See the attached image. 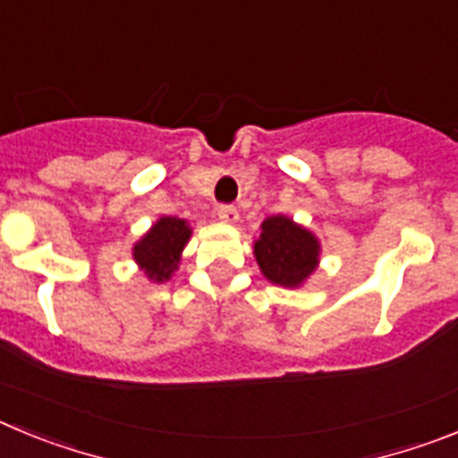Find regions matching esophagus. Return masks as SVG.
Instances as JSON below:
<instances>
[{
    "instance_id": "esophagus-1",
    "label": "esophagus",
    "mask_w": 458,
    "mask_h": 458,
    "mask_svg": "<svg viewBox=\"0 0 458 458\" xmlns=\"http://www.w3.org/2000/svg\"><path fill=\"white\" fill-rule=\"evenodd\" d=\"M217 217H220L222 222H226V225H236L238 222V208L232 204H222L220 208H217Z\"/></svg>"
}]
</instances>
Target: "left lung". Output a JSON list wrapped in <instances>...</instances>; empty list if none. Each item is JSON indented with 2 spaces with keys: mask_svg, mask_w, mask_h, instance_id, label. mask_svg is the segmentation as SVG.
<instances>
[{
  "mask_svg": "<svg viewBox=\"0 0 458 458\" xmlns=\"http://www.w3.org/2000/svg\"><path fill=\"white\" fill-rule=\"evenodd\" d=\"M318 254V238L286 216L264 220L261 236L254 241V259L264 277L286 289L301 286L317 270Z\"/></svg>",
  "mask_w": 458,
  "mask_h": 458,
  "instance_id": "8db88e82",
  "label": "left lung"
}]
</instances>
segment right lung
Masks as SVG:
<instances>
[{"label": "right lung", "mask_w": 458, "mask_h": 458, "mask_svg": "<svg viewBox=\"0 0 458 458\" xmlns=\"http://www.w3.org/2000/svg\"><path fill=\"white\" fill-rule=\"evenodd\" d=\"M190 225L181 217L165 216L148 229L132 248L135 264L153 282H167L179 268L181 252L190 241Z\"/></svg>", "instance_id": "add662e5"}]
</instances>
